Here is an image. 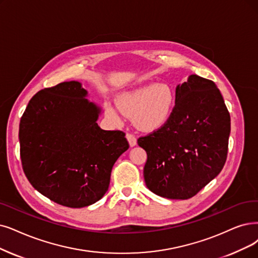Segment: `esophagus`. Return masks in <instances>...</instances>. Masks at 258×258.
I'll list each match as a JSON object with an SVG mask.
<instances>
[{"label": "esophagus", "mask_w": 258, "mask_h": 258, "mask_svg": "<svg viewBox=\"0 0 258 258\" xmlns=\"http://www.w3.org/2000/svg\"><path fill=\"white\" fill-rule=\"evenodd\" d=\"M126 138H127V140L129 142L130 147H133V146L137 145V138L135 137V135H132V133H127Z\"/></svg>", "instance_id": "1"}]
</instances>
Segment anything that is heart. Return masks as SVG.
Returning a JSON list of instances; mask_svg holds the SVG:
<instances>
[{"mask_svg": "<svg viewBox=\"0 0 258 258\" xmlns=\"http://www.w3.org/2000/svg\"><path fill=\"white\" fill-rule=\"evenodd\" d=\"M117 106L107 104L108 115L119 120L125 114L135 116L136 125L143 130H154L168 120L174 105V93L166 84L148 85L128 92L117 97Z\"/></svg>", "mask_w": 258, "mask_h": 258, "instance_id": "1", "label": "heart"}]
</instances>
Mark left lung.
<instances>
[{
	"instance_id": "8db88e82",
	"label": "left lung",
	"mask_w": 258,
	"mask_h": 258,
	"mask_svg": "<svg viewBox=\"0 0 258 258\" xmlns=\"http://www.w3.org/2000/svg\"><path fill=\"white\" fill-rule=\"evenodd\" d=\"M231 117L214 81L198 75L176 89V104L163 126L138 139L147 161L144 179L156 195L189 199L223 168Z\"/></svg>"
}]
</instances>
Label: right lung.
<instances>
[{
    "mask_svg": "<svg viewBox=\"0 0 258 258\" xmlns=\"http://www.w3.org/2000/svg\"><path fill=\"white\" fill-rule=\"evenodd\" d=\"M78 81L36 93L20 120L22 168L29 183L49 200L85 208L108 190L113 165L129 148L125 132L102 130L100 109Z\"/></svg>",
    "mask_w": 258,
    "mask_h": 258,
    "instance_id": "obj_1",
    "label": "right lung"
}]
</instances>
